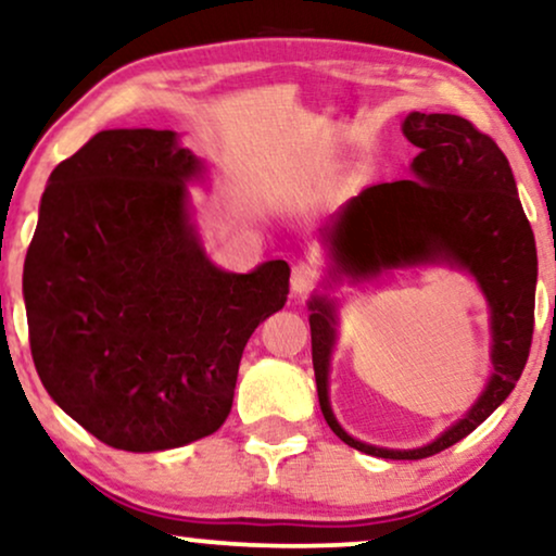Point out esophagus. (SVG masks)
Segmentation results:
<instances>
[{
	"mask_svg": "<svg viewBox=\"0 0 556 556\" xmlns=\"http://www.w3.org/2000/svg\"><path fill=\"white\" fill-rule=\"evenodd\" d=\"M316 286V268L308 263H295L291 270V291L304 295Z\"/></svg>",
	"mask_w": 556,
	"mask_h": 556,
	"instance_id": "1",
	"label": "esophagus"
}]
</instances>
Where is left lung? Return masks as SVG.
I'll return each mask as SVG.
<instances>
[{
	"instance_id": "left-lung-1",
	"label": "left lung",
	"mask_w": 556,
	"mask_h": 556,
	"mask_svg": "<svg viewBox=\"0 0 556 556\" xmlns=\"http://www.w3.org/2000/svg\"><path fill=\"white\" fill-rule=\"evenodd\" d=\"M403 135L419 148L414 178L357 193L324 229L331 270L365 280L383 270L446 263L478 280L490 306L493 375L475 406L442 437L419 450H383L350 437L329 406V359L337 340V306L312 295V359L316 393L329 429L355 450L383 459H424L457 444L508 399L529 359L536 295V242L514 170L493 137L457 114L410 112Z\"/></svg>"
}]
</instances>
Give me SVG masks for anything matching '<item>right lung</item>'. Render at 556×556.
<instances>
[{
    "label": "right lung",
    "mask_w": 556,
    "mask_h": 556,
    "mask_svg": "<svg viewBox=\"0 0 556 556\" xmlns=\"http://www.w3.org/2000/svg\"><path fill=\"white\" fill-rule=\"evenodd\" d=\"M204 163L173 129H104L55 165L25 257L33 363L71 419L125 452L214 434L257 324L291 268L208 261L186 184Z\"/></svg>",
    "instance_id": "right-lung-1"
}]
</instances>
